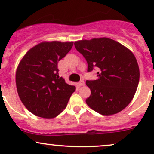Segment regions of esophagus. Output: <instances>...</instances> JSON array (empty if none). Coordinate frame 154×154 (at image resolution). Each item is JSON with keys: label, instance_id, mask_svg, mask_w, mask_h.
Instances as JSON below:
<instances>
[{"label": "esophagus", "instance_id": "esophagus-1", "mask_svg": "<svg viewBox=\"0 0 154 154\" xmlns=\"http://www.w3.org/2000/svg\"><path fill=\"white\" fill-rule=\"evenodd\" d=\"M78 84L79 86H83V85H85V82L83 80H81V81H79Z\"/></svg>", "mask_w": 154, "mask_h": 154}]
</instances>
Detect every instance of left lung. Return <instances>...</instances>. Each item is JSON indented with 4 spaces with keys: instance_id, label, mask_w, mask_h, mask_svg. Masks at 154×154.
I'll use <instances>...</instances> for the list:
<instances>
[{
    "instance_id": "1",
    "label": "left lung",
    "mask_w": 154,
    "mask_h": 154,
    "mask_svg": "<svg viewBox=\"0 0 154 154\" xmlns=\"http://www.w3.org/2000/svg\"><path fill=\"white\" fill-rule=\"evenodd\" d=\"M75 46L87 61L88 72L98 69V79L86 81L91 91L86 103L102 115L122 111L131 102L139 82V66L132 51L107 38L79 40Z\"/></svg>"
}]
</instances>
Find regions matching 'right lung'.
<instances>
[{"instance_id": "add662e5", "label": "right lung", "mask_w": 154, "mask_h": 154, "mask_svg": "<svg viewBox=\"0 0 154 154\" xmlns=\"http://www.w3.org/2000/svg\"><path fill=\"white\" fill-rule=\"evenodd\" d=\"M73 42H42L26 52L16 72L19 98L35 115L56 117L65 109L75 86L59 76L58 63L71 50Z\"/></svg>"}]
</instances>
